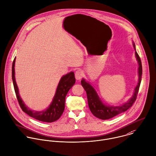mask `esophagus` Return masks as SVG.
I'll return each instance as SVG.
<instances>
[{
	"instance_id": "obj_1",
	"label": "esophagus",
	"mask_w": 156,
	"mask_h": 156,
	"mask_svg": "<svg viewBox=\"0 0 156 156\" xmlns=\"http://www.w3.org/2000/svg\"><path fill=\"white\" fill-rule=\"evenodd\" d=\"M83 75V72L81 69H78L75 73V77L77 80H80L82 79Z\"/></svg>"
}]
</instances>
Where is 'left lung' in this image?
<instances>
[{
	"mask_svg": "<svg viewBox=\"0 0 156 156\" xmlns=\"http://www.w3.org/2000/svg\"><path fill=\"white\" fill-rule=\"evenodd\" d=\"M133 46L134 49H135V45L133 43ZM136 50V49H135ZM135 57L138 63V82L137 85L136 86L133 94L132 97L129 99L128 102L126 103L119 105V106H108L104 104L99 96L98 95L95 89L87 82L85 81V79H82L81 80V84L83 88L85 89L88 99V104L90 108V111L96 117L101 119H108L112 118L117 115L127 110H128L134 102L135 101L137 94L138 93L141 80V76H142V65L140 58L135 51Z\"/></svg>",
	"mask_w": 156,
	"mask_h": 156,
	"instance_id": "1",
	"label": "left lung"
}]
</instances>
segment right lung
Wrapping results in <instances>:
<instances>
[{
    "mask_svg": "<svg viewBox=\"0 0 156 156\" xmlns=\"http://www.w3.org/2000/svg\"><path fill=\"white\" fill-rule=\"evenodd\" d=\"M15 60L16 59L15 58L12 65V79L16 98L23 111L30 116L41 121L52 122L57 121L62 116L65 110L66 96L68 91L76 82L74 72H70L61 78L57 86L52 102L46 110L41 112L34 111L26 106L24 102L20 96L18 88L15 80Z\"/></svg>",
    "mask_w": 156,
    "mask_h": 156,
    "instance_id": "obj_1",
    "label": "right lung"
}]
</instances>
